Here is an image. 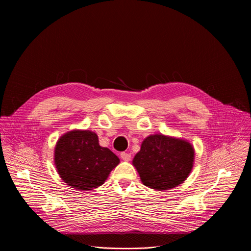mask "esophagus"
<instances>
[{
  "label": "esophagus",
  "mask_w": 251,
  "mask_h": 251,
  "mask_svg": "<svg viewBox=\"0 0 251 251\" xmlns=\"http://www.w3.org/2000/svg\"><path fill=\"white\" fill-rule=\"evenodd\" d=\"M120 155H121V159L123 161H130V159H131V154L128 153V152H125V151L121 152Z\"/></svg>",
  "instance_id": "obj_1"
}]
</instances>
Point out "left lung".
<instances>
[{"instance_id":"left-lung-1","label":"left lung","mask_w":251,"mask_h":251,"mask_svg":"<svg viewBox=\"0 0 251 251\" xmlns=\"http://www.w3.org/2000/svg\"><path fill=\"white\" fill-rule=\"evenodd\" d=\"M194 162V149L187 140L153 134L141 143L132 161L143 185L163 191L187 179Z\"/></svg>"}]
</instances>
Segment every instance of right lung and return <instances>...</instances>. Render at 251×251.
I'll use <instances>...</instances> for the list:
<instances>
[{
    "instance_id": "obj_1",
    "label": "right lung",
    "mask_w": 251,
    "mask_h": 251,
    "mask_svg": "<svg viewBox=\"0 0 251 251\" xmlns=\"http://www.w3.org/2000/svg\"><path fill=\"white\" fill-rule=\"evenodd\" d=\"M54 160L62 180L82 191L102 185L120 163L112 151L100 146L98 135L89 130H72L62 135L56 144Z\"/></svg>"
}]
</instances>
